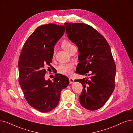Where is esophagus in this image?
I'll use <instances>...</instances> for the list:
<instances>
[{
	"mask_svg": "<svg viewBox=\"0 0 133 133\" xmlns=\"http://www.w3.org/2000/svg\"><path fill=\"white\" fill-rule=\"evenodd\" d=\"M69 82H70V84L74 82V79L72 78V77H70L69 78Z\"/></svg>",
	"mask_w": 133,
	"mask_h": 133,
	"instance_id": "esophagus-1",
	"label": "esophagus"
}]
</instances>
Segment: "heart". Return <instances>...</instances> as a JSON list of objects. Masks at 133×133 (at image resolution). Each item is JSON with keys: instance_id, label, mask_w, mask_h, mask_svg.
<instances>
[{"instance_id": "heart-1", "label": "heart", "mask_w": 133, "mask_h": 133, "mask_svg": "<svg viewBox=\"0 0 133 133\" xmlns=\"http://www.w3.org/2000/svg\"><path fill=\"white\" fill-rule=\"evenodd\" d=\"M61 46L64 50L68 52H69V51L72 47H75L70 42L66 40L62 41L61 43ZM74 68V66L72 64H62L58 66V71L59 73L62 74V75L69 76L71 74Z\"/></svg>"}]
</instances>
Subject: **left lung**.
Wrapping results in <instances>:
<instances>
[{"label":"left lung","instance_id":"8db88e82","mask_svg":"<svg viewBox=\"0 0 133 133\" xmlns=\"http://www.w3.org/2000/svg\"><path fill=\"white\" fill-rule=\"evenodd\" d=\"M66 33L78 49L76 73L88 77L75 79L83 89L79 103L94 111L102 108L114 91L116 66L110 45L92 26L81 23H65Z\"/></svg>","mask_w":133,"mask_h":133}]
</instances>
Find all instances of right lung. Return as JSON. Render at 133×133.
Returning <instances> with one entry per match:
<instances>
[{"label":"right lung","mask_w":133,"mask_h":133,"mask_svg":"<svg viewBox=\"0 0 133 133\" xmlns=\"http://www.w3.org/2000/svg\"><path fill=\"white\" fill-rule=\"evenodd\" d=\"M65 31L64 25L49 23L38 26L25 42L18 60L19 83L28 103L41 112H47L59 103L62 90L69 78L56 74L46 81V67L51 68L54 46Z\"/></svg>","instance_id":"obj_1"}]
</instances>
